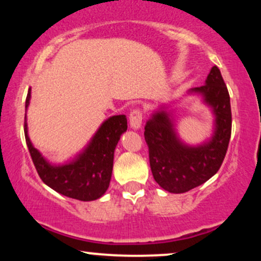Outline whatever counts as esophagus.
<instances>
[{
  "label": "esophagus",
  "instance_id": "obj_1",
  "mask_svg": "<svg viewBox=\"0 0 261 261\" xmlns=\"http://www.w3.org/2000/svg\"><path fill=\"white\" fill-rule=\"evenodd\" d=\"M142 121H143V112L142 110L136 109L130 112L129 115V124L133 129H138L142 125Z\"/></svg>",
  "mask_w": 261,
  "mask_h": 261
}]
</instances>
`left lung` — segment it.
<instances>
[{
  "instance_id": "left-lung-1",
  "label": "left lung",
  "mask_w": 261,
  "mask_h": 261,
  "mask_svg": "<svg viewBox=\"0 0 261 261\" xmlns=\"http://www.w3.org/2000/svg\"><path fill=\"white\" fill-rule=\"evenodd\" d=\"M189 93L203 95L215 115V130L209 142L198 146L180 142L171 113L164 110L148 119L144 132L154 179L165 191L176 194L203 185L220 170L231 138V102L220 69L214 66L205 84Z\"/></svg>"
}]
</instances>
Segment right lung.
Returning <instances> with one entry per match:
<instances>
[{"label": "right lung", "mask_w": 261, "mask_h": 261, "mask_svg": "<svg viewBox=\"0 0 261 261\" xmlns=\"http://www.w3.org/2000/svg\"><path fill=\"white\" fill-rule=\"evenodd\" d=\"M30 90L28 91L25 110L29 106ZM127 130L124 115L107 118L97 129L89 145L73 161L64 165H51L33 146L28 137L27 116L24 134L40 178L46 186L66 197L82 201L96 200L105 194L111 180L113 155L122 133Z\"/></svg>", "instance_id": "obj_1"}]
</instances>
